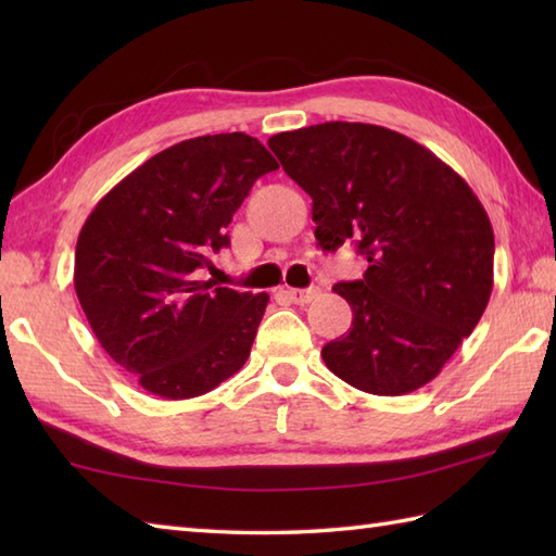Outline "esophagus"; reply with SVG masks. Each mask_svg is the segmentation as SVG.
Returning <instances> with one entry per match:
<instances>
[{
    "mask_svg": "<svg viewBox=\"0 0 556 556\" xmlns=\"http://www.w3.org/2000/svg\"><path fill=\"white\" fill-rule=\"evenodd\" d=\"M287 296H289L293 303L305 305V303H311L313 299L320 296V289H317V287H311V289H289Z\"/></svg>",
    "mask_w": 556,
    "mask_h": 556,
    "instance_id": "obj_1",
    "label": "esophagus"
}]
</instances>
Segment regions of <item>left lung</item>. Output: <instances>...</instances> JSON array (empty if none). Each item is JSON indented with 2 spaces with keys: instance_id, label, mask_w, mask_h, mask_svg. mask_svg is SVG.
Listing matches in <instances>:
<instances>
[{
  "instance_id": "1",
  "label": "left lung",
  "mask_w": 556,
  "mask_h": 556,
  "mask_svg": "<svg viewBox=\"0 0 556 556\" xmlns=\"http://www.w3.org/2000/svg\"><path fill=\"white\" fill-rule=\"evenodd\" d=\"M313 198L323 251L344 241L368 260L339 281L353 323L323 361L361 392L401 396L434 380L488 308L494 231L470 186L404 134L325 122L267 140Z\"/></svg>"
}]
</instances>
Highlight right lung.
Wrapping results in <instances>:
<instances>
[{
  "label": "right lung",
  "instance_id": "1",
  "mask_svg": "<svg viewBox=\"0 0 556 556\" xmlns=\"http://www.w3.org/2000/svg\"><path fill=\"white\" fill-rule=\"evenodd\" d=\"M279 169L257 138L181 140L116 184L78 233L74 287L100 346L146 392L207 394L251 356L267 293L198 281L260 176Z\"/></svg>",
  "mask_w": 556,
  "mask_h": 556
}]
</instances>
